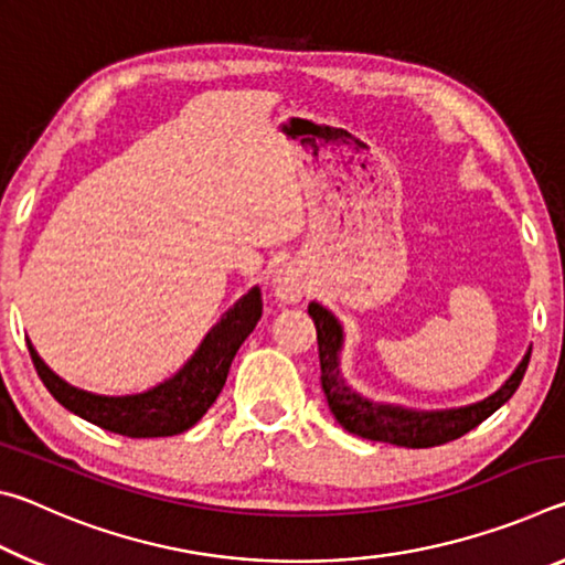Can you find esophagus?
I'll list each match as a JSON object with an SVG mask.
<instances>
[{"instance_id": "34e87169", "label": "esophagus", "mask_w": 565, "mask_h": 565, "mask_svg": "<svg viewBox=\"0 0 565 565\" xmlns=\"http://www.w3.org/2000/svg\"><path fill=\"white\" fill-rule=\"evenodd\" d=\"M271 291L276 299L284 303H299L306 296V281L299 271L291 269V266H286V269L276 271L271 281Z\"/></svg>"}]
</instances>
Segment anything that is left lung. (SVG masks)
I'll use <instances>...</instances> for the list:
<instances>
[{"label": "left lung", "instance_id": "8db88e82", "mask_svg": "<svg viewBox=\"0 0 565 565\" xmlns=\"http://www.w3.org/2000/svg\"><path fill=\"white\" fill-rule=\"evenodd\" d=\"M309 317L317 323L321 388L327 394L331 414L349 434L369 438V441H384L406 448H428L461 438L481 424V420L489 418L493 411H499L515 394L531 361L529 349L513 374L505 379V384L483 401H476V404L436 411L384 404V401H371L369 396H361L343 379L341 351L347 337H343L341 321L319 301L309 303Z\"/></svg>", "mask_w": 565, "mask_h": 565}]
</instances>
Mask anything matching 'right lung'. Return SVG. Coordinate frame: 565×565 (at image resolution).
<instances>
[{"instance_id":"obj_1","label":"right lung","mask_w":565,"mask_h":565,"mask_svg":"<svg viewBox=\"0 0 565 565\" xmlns=\"http://www.w3.org/2000/svg\"><path fill=\"white\" fill-rule=\"evenodd\" d=\"M259 319L262 289L254 286L209 329L199 349L174 376L141 391V394L127 396H102L66 384L40 359L32 341H26V347H30L42 384L66 411L104 431L129 438H159L186 431L212 408L226 384L228 366H232L238 347L254 331Z\"/></svg>"}]
</instances>
